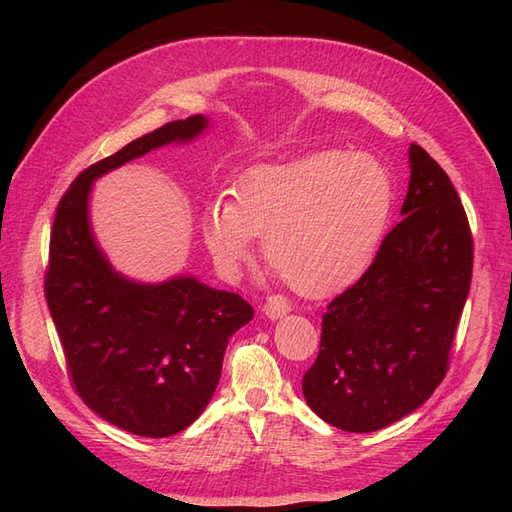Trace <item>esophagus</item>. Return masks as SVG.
Here are the masks:
<instances>
[{"label":"esophagus","mask_w":512,"mask_h":512,"mask_svg":"<svg viewBox=\"0 0 512 512\" xmlns=\"http://www.w3.org/2000/svg\"><path fill=\"white\" fill-rule=\"evenodd\" d=\"M262 312H265L269 320H277L290 312V303L284 297H280V294H273V297H269L267 303L262 305Z\"/></svg>","instance_id":"obj_1"}]
</instances>
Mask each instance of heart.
Segmentation results:
<instances>
[{"mask_svg": "<svg viewBox=\"0 0 512 512\" xmlns=\"http://www.w3.org/2000/svg\"><path fill=\"white\" fill-rule=\"evenodd\" d=\"M232 196L211 200L203 213L215 260L239 269L262 237V256L286 284L322 299L369 267L391 218L393 181L367 153L318 151L245 170Z\"/></svg>", "mask_w": 512, "mask_h": 512, "instance_id": "heart-1", "label": "heart"}]
</instances>
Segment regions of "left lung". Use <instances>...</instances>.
I'll return each mask as SVG.
<instances>
[{"instance_id": "1", "label": "left lung", "mask_w": 512, "mask_h": 512, "mask_svg": "<svg viewBox=\"0 0 512 512\" xmlns=\"http://www.w3.org/2000/svg\"><path fill=\"white\" fill-rule=\"evenodd\" d=\"M401 222L361 280L322 316L303 376L307 406L329 425L367 433L423 406L446 376L472 282V232L451 179L410 145Z\"/></svg>"}]
</instances>
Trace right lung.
Here are the masks:
<instances>
[{"mask_svg": "<svg viewBox=\"0 0 512 512\" xmlns=\"http://www.w3.org/2000/svg\"><path fill=\"white\" fill-rule=\"evenodd\" d=\"M207 128L205 115L170 121L85 168L53 222L44 294L74 389L106 423L143 438L196 421L220 382L230 335L254 307L192 275L143 284L115 271L91 230L89 194L102 175Z\"/></svg>", "mask_w": 512, "mask_h": 512, "instance_id": "right-lung-1", "label": "right lung"}]
</instances>
